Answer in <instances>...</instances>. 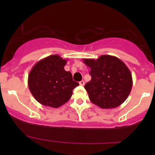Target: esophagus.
Here are the masks:
<instances>
[{
	"label": "esophagus",
	"instance_id": "34e87169",
	"mask_svg": "<svg viewBox=\"0 0 155 155\" xmlns=\"http://www.w3.org/2000/svg\"><path fill=\"white\" fill-rule=\"evenodd\" d=\"M79 84L81 85V86H84V81L83 80H82V81H80V82H79Z\"/></svg>",
	"mask_w": 155,
	"mask_h": 155
}]
</instances>
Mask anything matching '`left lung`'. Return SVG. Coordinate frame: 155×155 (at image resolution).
<instances>
[{"label":"left lung","mask_w":155,"mask_h":155,"mask_svg":"<svg viewBox=\"0 0 155 155\" xmlns=\"http://www.w3.org/2000/svg\"><path fill=\"white\" fill-rule=\"evenodd\" d=\"M90 68L92 79L84 88L92 104L101 108H114L123 104L133 86L130 71L120 59L101 55L97 60L83 59Z\"/></svg>","instance_id":"8db88e82"}]
</instances>
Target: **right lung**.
<instances>
[{
	"mask_svg": "<svg viewBox=\"0 0 155 155\" xmlns=\"http://www.w3.org/2000/svg\"><path fill=\"white\" fill-rule=\"evenodd\" d=\"M67 60L52 54L39 60L28 75V87L41 104L58 108L69 101L73 90L79 84L73 81L72 74L64 66Z\"/></svg>",
	"mask_w": 155,
	"mask_h": 155,
	"instance_id": "obj_1",
	"label": "right lung"
}]
</instances>
